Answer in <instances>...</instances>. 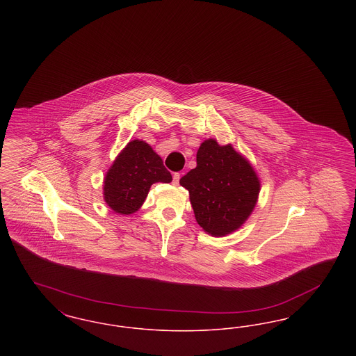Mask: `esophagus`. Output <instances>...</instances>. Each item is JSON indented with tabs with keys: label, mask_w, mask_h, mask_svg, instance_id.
Segmentation results:
<instances>
[{
	"label": "esophagus",
	"mask_w": 356,
	"mask_h": 356,
	"mask_svg": "<svg viewBox=\"0 0 356 356\" xmlns=\"http://www.w3.org/2000/svg\"><path fill=\"white\" fill-rule=\"evenodd\" d=\"M179 181H180V173H179V172H176V173H173V184H175V186H177V184H179Z\"/></svg>",
	"instance_id": "esophagus-1"
}]
</instances>
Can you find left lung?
<instances>
[{"instance_id": "8db88e82", "label": "left lung", "mask_w": 356, "mask_h": 356, "mask_svg": "<svg viewBox=\"0 0 356 356\" xmlns=\"http://www.w3.org/2000/svg\"><path fill=\"white\" fill-rule=\"evenodd\" d=\"M196 168L180 179L189 192L196 221L212 236L238 229L254 211L260 180L250 161L231 144L208 138L196 154Z\"/></svg>"}]
</instances>
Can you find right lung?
I'll return each instance as SVG.
<instances>
[{"mask_svg":"<svg viewBox=\"0 0 356 356\" xmlns=\"http://www.w3.org/2000/svg\"><path fill=\"white\" fill-rule=\"evenodd\" d=\"M161 157L143 140H134L119 153L104 179V200L116 213L131 215L145 202L154 183H170Z\"/></svg>","mask_w":356,"mask_h":356,"instance_id":"right-lung-1","label":"right lung"}]
</instances>
